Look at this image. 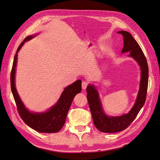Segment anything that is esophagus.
Listing matches in <instances>:
<instances>
[{"label":"esophagus","mask_w":160,"mask_h":160,"mask_svg":"<svg viewBox=\"0 0 160 160\" xmlns=\"http://www.w3.org/2000/svg\"><path fill=\"white\" fill-rule=\"evenodd\" d=\"M88 85V83L87 81H83V82H82V89H83V90L86 89Z\"/></svg>","instance_id":"1"}]
</instances>
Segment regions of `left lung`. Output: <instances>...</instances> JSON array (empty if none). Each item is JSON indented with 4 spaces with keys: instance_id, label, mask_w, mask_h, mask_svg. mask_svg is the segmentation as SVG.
Instances as JSON below:
<instances>
[{
    "instance_id": "obj_1",
    "label": "left lung",
    "mask_w": 160,
    "mask_h": 160,
    "mask_svg": "<svg viewBox=\"0 0 160 160\" xmlns=\"http://www.w3.org/2000/svg\"><path fill=\"white\" fill-rule=\"evenodd\" d=\"M118 32L123 37L122 53L129 52L128 57L133 58L138 62L141 71V79L137 98L132 108L128 113L119 116L106 115L99 98L98 90L94 85H88L87 88V98L95 126L100 132L109 133L122 132L133 122L146 101L148 85V66L142 49L129 32L120 31Z\"/></svg>"
}]
</instances>
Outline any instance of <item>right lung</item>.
<instances>
[{
	"label": "right lung",
	"instance_id": "1",
	"mask_svg": "<svg viewBox=\"0 0 160 160\" xmlns=\"http://www.w3.org/2000/svg\"><path fill=\"white\" fill-rule=\"evenodd\" d=\"M37 35L27 37L21 45L14 55L11 74V91L18 109L19 115L28 126L41 133H57L63 126L67 113L75 96L81 91V81L77 80L73 83L66 87L57 103L47 111L43 112H32L24 105L19 97L15 86L16 67L18 52L25 42L32 39Z\"/></svg>",
	"mask_w": 160,
	"mask_h": 160
}]
</instances>
